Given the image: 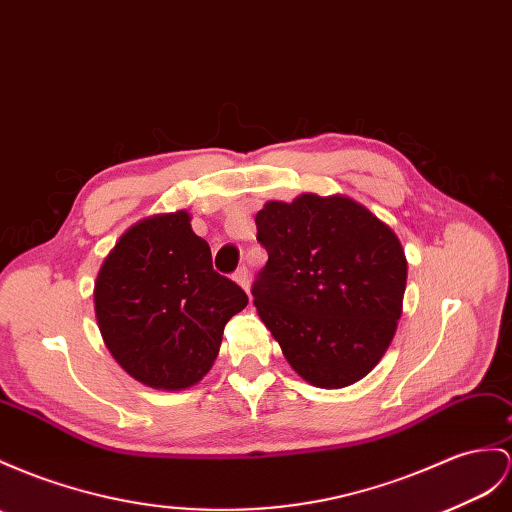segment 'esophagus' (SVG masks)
<instances>
[{"instance_id":"34e87169","label":"esophagus","mask_w":512,"mask_h":512,"mask_svg":"<svg viewBox=\"0 0 512 512\" xmlns=\"http://www.w3.org/2000/svg\"><path fill=\"white\" fill-rule=\"evenodd\" d=\"M233 279H235V283H238V285L242 287V290H246V292H248V287H251V279H248V270H246L244 266L235 270Z\"/></svg>"}]
</instances>
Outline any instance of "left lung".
<instances>
[{
    "instance_id": "left-lung-1",
    "label": "left lung",
    "mask_w": 512,
    "mask_h": 512,
    "mask_svg": "<svg viewBox=\"0 0 512 512\" xmlns=\"http://www.w3.org/2000/svg\"><path fill=\"white\" fill-rule=\"evenodd\" d=\"M268 264L253 283L261 322L307 383L342 389L370 374L402 313L398 235L342 194L268 201L255 216Z\"/></svg>"
}]
</instances>
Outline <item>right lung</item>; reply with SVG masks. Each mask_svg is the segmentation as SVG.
<instances>
[{"label": "right lung", "instance_id": "right-lung-1", "mask_svg": "<svg viewBox=\"0 0 512 512\" xmlns=\"http://www.w3.org/2000/svg\"><path fill=\"white\" fill-rule=\"evenodd\" d=\"M246 305L242 287L214 270L186 209L129 227L95 281V316L110 355L138 383L164 391L201 381L225 324Z\"/></svg>", "mask_w": 512, "mask_h": 512}]
</instances>
